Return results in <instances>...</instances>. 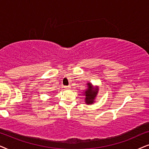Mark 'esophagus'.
<instances>
[{
  "mask_svg": "<svg viewBox=\"0 0 149 149\" xmlns=\"http://www.w3.org/2000/svg\"><path fill=\"white\" fill-rule=\"evenodd\" d=\"M65 88L67 89V90H69L71 88V86H65Z\"/></svg>",
  "mask_w": 149,
  "mask_h": 149,
  "instance_id": "obj_1",
  "label": "esophagus"
}]
</instances>
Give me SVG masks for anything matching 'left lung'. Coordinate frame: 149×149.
<instances>
[{
	"instance_id": "1",
	"label": "left lung",
	"mask_w": 149,
	"mask_h": 149,
	"mask_svg": "<svg viewBox=\"0 0 149 149\" xmlns=\"http://www.w3.org/2000/svg\"><path fill=\"white\" fill-rule=\"evenodd\" d=\"M87 88L83 91V95L85 96V103L88 105H92L95 102V99L99 92V86H93L91 82L86 83Z\"/></svg>"
}]
</instances>
